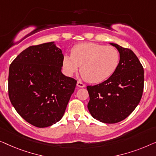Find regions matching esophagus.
I'll list each match as a JSON object with an SVG mask.
<instances>
[{
	"mask_svg": "<svg viewBox=\"0 0 156 156\" xmlns=\"http://www.w3.org/2000/svg\"><path fill=\"white\" fill-rule=\"evenodd\" d=\"M77 86L78 87H84L85 86V85L83 83L81 82V81H78V82H77Z\"/></svg>",
	"mask_w": 156,
	"mask_h": 156,
	"instance_id": "esophagus-1",
	"label": "esophagus"
}]
</instances>
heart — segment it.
Instances as JSON below:
<instances>
[{
  "label": "heart",
  "mask_w": 156,
  "mask_h": 156,
  "mask_svg": "<svg viewBox=\"0 0 156 156\" xmlns=\"http://www.w3.org/2000/svg\"><path fill=\"white\" fill-rule=\"evenodd\" d=\"M120 54L114 47L81 43L72 48L71 56L63 58V67L72 75L80 67L81 76L90 83L102 82L112 76L119 64Z\"/></svg>",
  "instance_id": "b5f03b06"
}]
</instances>
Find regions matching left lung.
<instances>
[{
  "mask_svg": "<svg viewBox=\"0 0 156 156\" xmlns=\"http://www.w3.org/2000/svg\"><path fill=\"white\" fill-rule=\"evenodd\" d=\"M120 54L117 69L107 80L87 85L90 96L87 108L93 118L115 124L131 115L140 102L144 86V71L131 49L110 43Z\"/></svg>",
  "mask_w": 156,
  "mask_h": 156,
  "instance_id": "8db88e82",
  "label": "left lung"
}]
</instances>
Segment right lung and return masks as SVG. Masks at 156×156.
Segmentation results:
<instances>
[{"instance_id":"right-lung-1","label":"right lung","mask_w":156,"mask_h":156,"mask_svg":"<svg viewBox=\"0 0 156 156\" xmlns=\"http://www.w3.org/2000/svg\"><path fill=\"white\" fill-rule=\"evenodd\" d=\"M63 55L54 42L30 46L9 68L8 95L17 112L39 128L63 116L77 80L61 73Z\"/></svg>"}]
</instances>
